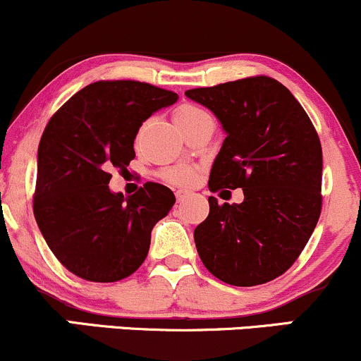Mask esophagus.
<instances>
[{"label":"esophagus","mask_w":361,"mask_h":361,"mask_svg":"<svg viewBox=\"0 0 361 361\" xmlns=\"http://www.w3.org/2000/svg\"><path fill=\"white\" fill-rule=\"evenodd\" d=\"M190 195H192V192H188V190H178V192H176V200L178 202H183V200H186V198L190 197Z\"/></svg>","instance_id":"obj_1"}]
</instances>
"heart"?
<instances>
[{"instance_id":"b5f03b06","label":"heart","mask_w":361,"mask_h":361,"mask_svg":"<svg viewBox=\"0 0 361 361\" xmlns=\"http://www.w3.org/2000/svg\"><path fill=\"white\" fill-rule=\"evenodd\" d=\"M173 117H175V122L180 126L181 130L185 128L195 126V123L202 122V120L210 118L209 111L202 109V106L195 105V103H181L178 105L175 110H173ZM164 180L169 181V183H176V185H190L195 180V173L193 169L185 168V166H176V168H169L163 173Z\"/></svg>"}]
</instances>
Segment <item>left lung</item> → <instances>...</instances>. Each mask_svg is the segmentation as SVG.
<instances>
[{"label": "left lung", "instance_id": "left-lung-1", "mask_svg": "<svg viewBox=\"0 0 361 361\" xmlns=\"http://www.w3.org/2000/svg\"><path fill=\"white\" fill-rule=\"evenodd\" d=\"M214 111L227 137L210 192L243 188V204H219L195 229L205 268L235 287L267 283L295 263L322 207L321 140L290 91L268 76L185 91Z\"/></svg>", "mask_w": 361, "mask_h": 361}]
</instances>
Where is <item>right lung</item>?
<instances>
[{
    "label": "right lung",
    "mask_w": 361,
    "mask_h": 361,
    "mask_svg": "<svg viewBox=\"0 0 361 361\" xmlns=\"http://www.w3.org/2000/svg\"><path fill=\"white\" fill-rule=\"evenodd\" d=\"M176 100L175 91L149 82L97 81L49 120L37 154L34 215L54 256L80 279L118 281L146 259L152 227L175 195L152 181L130 197L111 193L109 169L128 166L144 120Z\"/></svg>",
    "instance_id": "1"
}]
</instances>
